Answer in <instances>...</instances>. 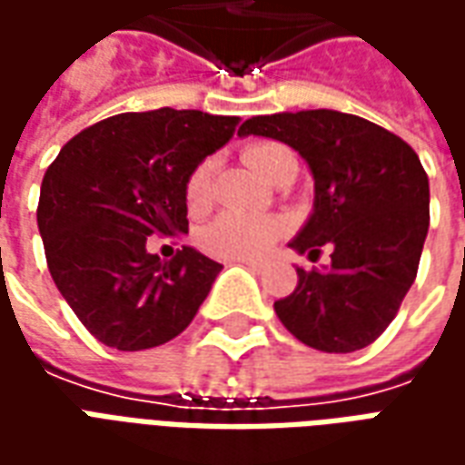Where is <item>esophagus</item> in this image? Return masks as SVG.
<instances>
[{
  "instance_id": "1",
  "label": "esophagus",
  "mask_w": 465,
  "mask_h": 465,
  "mask_svg": "<svg viewBox=\"0 0 465 465\" xmlns=\"http://www.w3.org/2000/svg\"><path fill=\"white\" fill-rule=\"evenodd\" d=\"M236 263H242V266H246V269H249V272H253V273H262L263 272V263L262 262H249V259H239V262Z\"/></svg>"
}]
</instances>
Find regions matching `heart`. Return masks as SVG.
Here are the masks:
<instances>
[{
  "label": "heart",
  "mask_w": 465,
  "mask_h": 465,
  "mask_svg": "<svg viewBox=\"0 0 465 465\" xmlns=\"http://www.w3.org/2000/svg\"><path fill=\"white\" fill-rule=\"evenodd\" d=\"M283 152L279 143H256L243 152V162L259 176H266L273 156ZM212 162H202L186 182V203L199 212L209 203L212 189ZM283 233L282 219L273 216H252V213L226 212L216 216L202 232V246L219 259H259L272 249V243Z\"/></svg>",
  "instance_id": "b5f03b06"
}]
</instances>
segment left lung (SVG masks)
<instances>
[{"label":"left lung","instance_id":"left-lung-1","mask_svg":"<svg viewBox=\"0 0 465 465\" xmlns=\"http://www.w3.org/2000/svg\"><path fill=\"white\" fill-rule=\"evenodd\" d=\"M266 136L299 152L313 176V209L289 243L331 263L303 272L273 303L306 346L351 353L369 346L399 313L429 233V176L419 153L379 124L333 109L252 116L239 136Z\"/></svg>","mask_w":465,"mask_h":465}]
</instances>
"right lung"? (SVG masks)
Returning <instances> with one entry per match:
<instances>
[{"label":"right lung","instance_id":"right-lung-1","mask_svg":"<svg viewBox=\"0 0 465 465\" xmlns=\"http://www.w3.org/2000/svg\"><path fill=\"white\" fill-rule=\"evenodd\" d=\"M239 116L153 109L109 116L64 143L46 169L36 223L56 289L92 336L119 351L172 341L223 266L192 246L162 262L153 233L189 232L186 182Z\"/></svg>","mask_w":465,"mask_h":465}]
</instances>
